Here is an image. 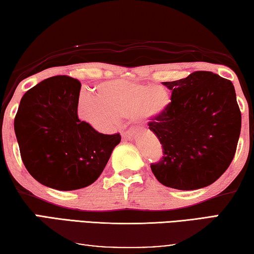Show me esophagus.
Returning a JSON list of instances; mask_svg holds the SVG:
<instances>
[{"label": "esophagus", "mask_w": 254, "mask_h": 254, "mask_svg": "<svg viewBox=\"0 0 254 254\" xmlns=\"http://www.w3.org/2000/svg\"><path fill=\"white\" fill-rule=\"evenodd\" d=\"M120 132H122V136L125 138H132L135 134L134 130H122Z\"/></svg>", "instance_id": "esophagus-1"}]
</instances>
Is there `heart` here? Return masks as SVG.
<instances>
[{"label":"heart","mask_w":254,"mask_h":254,"mask_svg":"<svg viewBox=\"0 0 254 254\" xmlns=\"http://www.w3.org/2000/svg\"><path fill=\"white\" fill-rule=\"evenodd\" d=\"M96 94L83 93L77 105L78 116L96 129L114 128L120 117L150 120L165 111L170 95L163 86H150L128 79L100 84Z\"/></svg>","instance_id":"1"}]
</instances>
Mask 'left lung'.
<instances>
[{"instance_id": "1", "label": "left lung", "mask_w": 254, "mask_h": 254, "mask_svg": "<svg viewBox=\"0 0 254 254\" xmlns=\"http://www.w3.org/2000/svg\"><path fill=\"white\" fill-rule=\"evenodd\" d=\"M171 102L149 128L162 145L151 169L162 185L190 190L211 185L227 170L241 134V111L231 80L195 71L165 81Z\"/></svg>"}]
</instances>
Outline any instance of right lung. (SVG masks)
Instances as JSON below:
<instances>
[{"label": "right lung", "mask_w": 254, "mask_h": 254, "mask_svg": "<svg viewBox=\"0 0 254 254\" xmlns=\"http://www.w3.org/2000/svg\"><path fill=\"white\" fill-rule=\"evenodd\" d=\"M80 86L68 76L48 78L25 93L14 118L23 165L37 182L54 190L93 184L122 139L79 120Z\"/></svg>", "instance_id": "right-lung-1"}]
</instances>
